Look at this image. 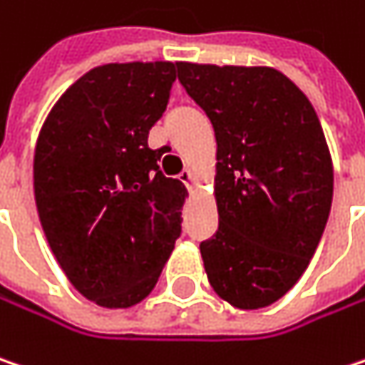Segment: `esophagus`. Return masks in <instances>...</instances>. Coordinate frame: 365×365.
I'll use <instances>...</instances> for the list:
<instances>
[{"label":"esophagus","mask_w":365,"mask_h":365,"mask_svg":"<svg viewBox=\"0 0 365 365\" xmlns=\"http://www.w3.org/2000/svg\"><path fill=\"white\" fill-rule=\"evenodd\" d=\"M180 180H182V183H185V187H192L196 183V173L192 169H185L180 173Z\"/></svg>","instance_id":"obj_1"}]
</instances>
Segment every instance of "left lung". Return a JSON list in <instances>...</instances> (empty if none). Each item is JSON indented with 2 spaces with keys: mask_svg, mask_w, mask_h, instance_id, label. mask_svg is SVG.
<instances>
[{
  "mask_svg": "<svg viewBox=\"0 0 365 365\" xmlns=\"http://www.w3.org/2000/svg\"><path fill=\"white\" fill-rule=\"evenodd\" d=\"M217 138V233L208 283L242 310L267 308L310 264L332 202V161L308 97L272 68L178 63Z\"/></svg>",
  "mask_w": 365,
  "mask_h": 365,
  "instance_id": "left-lung-1",
  "label": "left lung"
}]
</instances>
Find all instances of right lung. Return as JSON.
<instances>
[{
  "instance_id": "add662e5",
  "label": "right lung",
  "mask_w": 365,
  "mask_h": 365,
  "mask_svg": "<svg viewBox=\"0 0 365 365\" xmlns=\"http://www.w3.org/2000/svg\"><path fill=\"white\" fill-rule=\"evenodd\" d=\"M175 78L171 61L98 66L59 97L36 140L45 237L70 283L105 308L142 302L182 235L185 185L148 148Z\"/></svg>"
}]
</instances>
